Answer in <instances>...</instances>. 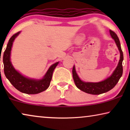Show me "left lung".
<instances>
[{
    "label": "left lung",
    "mask_w": 130,
    "mask_h": 130,
    "mask_svg": "<svg viewBox=\"0 0 130 130\" xmlns=\"http://www.w3.org/2000/svg\"><path fill=\"white\" fill-rule=\"evenodd\" d=\"M109 33L112 38L114 40L120 53V58L118 65L109 77L106 78L104 80L99 82H86L82 81L80 79L76 73L75 66H74L73 67V77L74 83H75L76 87L80 90H82L83 92H86L87 93L92 94V95H99V94L108 92L113 88H114V86L118 82L119 80L122 75V72H123L122 61H123L124 57L123 53H122L121 47L120 40H119L118 36L114 32L109 30Z\"/></svg>",
    "instance_id": "left-lung-1"
}]
</instances>
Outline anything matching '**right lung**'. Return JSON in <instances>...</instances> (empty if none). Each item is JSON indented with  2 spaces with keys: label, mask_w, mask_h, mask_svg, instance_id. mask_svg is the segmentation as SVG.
<instances>
[{
  "label": "right lung",
  "mask_w": 130,
  "mask_h": 130,
  "mask_svg": "<svg viewBox=\"0 0 130 130\" xmlns=\"http://www.w3.org/2000/svg\"><path fill=\"white\" fill-rule=\"evenodd\" d=\"M18 32L9 39L3 57L4 73L10 83L19 91L26 94H37L45 90L50 85L53 72L59 62L53 64L41 79H31L20 73L14 68L10 61V53L15 39L18 36Z\"/></svg>",
  "instance_id": "obj_1"
}]
</instances>
